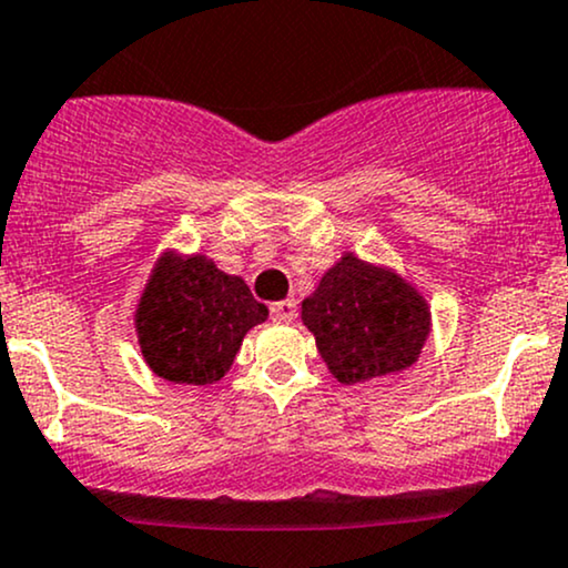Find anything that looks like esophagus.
<instances>
[{"label":"esophagus","mask_w":568,"mask_h":568,"mask_svg":"<svg viewBox=\"0 0 568 568\" xmlns=\"http://www.w3.org/2000/svg\"><path fill=\"white\" fill-rule=\"evenodd\" d=\"M271 318L273 322H295L297 318V303L295 301H282V303H273L271 305Z\"/></svg>","instance_id":"obj_1"}]
</instances>
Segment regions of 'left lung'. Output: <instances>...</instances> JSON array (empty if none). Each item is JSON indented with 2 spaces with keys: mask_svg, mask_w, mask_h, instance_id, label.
<instances>
[{
  "mask_svg": "<svg viewBox=\"0 0 568 568\" xmlns=\"http://www.w3.org/2000/svg\"><path fill=\"white\" fill-rule=\"evenodd\" d=\"M303 324L341 384L407 369L429 337V308L405 278L343 254L303 301Z\"/></svg>",
  "mask_w": 568,
  "mask_h": 568,
  "instance_id": "obj_1",
  "label": "left lung"
}]
</instances>
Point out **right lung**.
<instances>
[{"instance_id":"right-lung-1","label":"right lung","mask_w":568,"mask_h":568,"mask_svg":"<svg viewBox=\"0 0 568 568\" xmlns=\"http://www.w3.org/2000/svg\"><path fill=\"white\" fill-rule=\"evenodd\" d=\"M267 308L244 278L227 276L203 254L158 260L136 308L142 356L165 381L206 386L233 365L241 341Z\"/></svg>"}]
</instances>
